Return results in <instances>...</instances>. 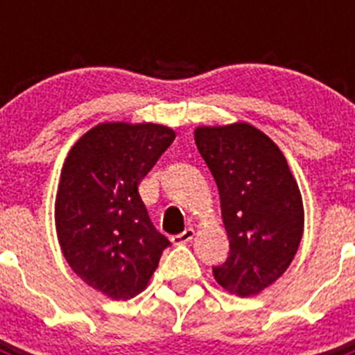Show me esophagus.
Listing matches in <instances>:
<instances>
[{
	"mask_svg": "<svg viewBox=\"0 0 355 355\" xmlns=\"http://www.w3.org/2000/svg\"><path fill=\"white\" fill-rule=\"evenodd\" d=\"M193 236H196V231H193L192 227H188L184 229L183 233L172 236V241H174L175 245H180V243H188V241H192Z\"/></svg>",
	"mask_w": 355,
	"mask_h": 355,
	"instance_id": "obj_1",
	"label": "esophagus"
}]
</instances>
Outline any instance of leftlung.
<instances>
[{
	"label": "left lung",
	"instance_id": "left-lung-1",
	"mask_svg": "<svg viewBox=\"0 0 355 355\" xmlns=\"http://www.w3.org/2000/svg\"><path fill=\"white\" fill-rule=\"evenodd\" d=\"M196 146L215 178L229 256L213 268L225 291L252 297L293 261L304 233L299 184L277 144L249 122L196 128Z\"/></svg>",
	"mask_w": 355,
	"mask_h": 355
}]
</instances>
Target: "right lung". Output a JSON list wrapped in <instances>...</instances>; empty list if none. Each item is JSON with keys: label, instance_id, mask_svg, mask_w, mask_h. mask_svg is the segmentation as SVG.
<instances>
[{"label": "right lung", "instance_id": "right-lung-1", "mask_svg": "<svg viewBox=\"0 0 355 355\" xmlns=\"http://www.w3.org/2000/svg\"><path fill=\"white\" fill-rule=\"evenodd\" d=\"M153 122H101L69 150L55 200L58 243L72 272L112 300L146 290L171 241L150 222L140 181L174 142Z\"/></svg>", "mask_w": 355, "mask_h": 355}]
</instances>
